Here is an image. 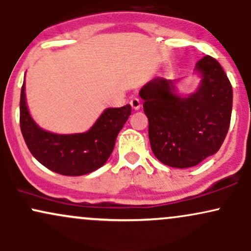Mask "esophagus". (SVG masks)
Segmentation results:
<instances>
[{
    "label": "esophagus",
    "mask_w": 251,
    "mask_h": 251,
    "mask_svg": "<svg viewBox=\"0 0 251 251\" xmlns=\"http://www.w3.org/2000/svg\"><path fill=\"white\" fill-rule=\"evenodd\" d=\"M129 105H131L132 109H134V111H138V109L140 108V106H142V103H140L139 99H137V98H133V99L129 101Z\"/></svg>",
    "instance_id": "1"
}]
</instances>
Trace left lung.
Masks as SVG:
<instances>
[{
    "instance_id": "1",
    "label": "left lung",
    "mask_w": 251,
    "mask_h": 251,
    "mask_svg": "<svg viewBox=\"0 0 251 251\" xmlns=\"http://www.w3.org/2000/svg\"><path fill=\"white\" fill-rule=\"evenodd\" d=\"M195 74L201 81L194 93H179V80L163 77L139 91L152 152L171 168H191L215 154L229 129L232 87L220 62L205 55L196 63Z\"/></svg>"
}]
</instances>
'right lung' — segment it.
I'll list each match as a JSON object with an SVG mask.
<instances>
[{
    "label": "right lung",
    "mask_w": 251,
    "mask_h": 251,
    "mask_svg": "<svg viewBox=\"0 0 251 251\" xmlns=\"http://www.w3.org/2000/svg\"><path fill=\"white\" fill-rule=\"evenodd\" d=\"M131 106L106 108L88 131L59 134L40 127L29 113L24 81L20 99V126L31 154L50 171L63 176L91 174L107 162L118 133L128 117Z\"/></svg>",
    "instance_id": "add662e5"
}]
</instances>
